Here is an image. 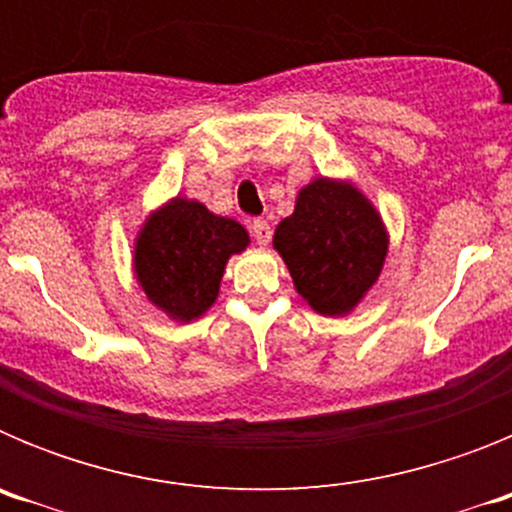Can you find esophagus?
<instances>
[{"instance_id":"1","label":"esophagus","mask_w":512,"mask_h":512,"mask_svg":"<svg viewBox=\"0 0 512 512\" xmlns=\"http://www.w3.org/2000/svg\"><path fill=\"white\" fill-rule=\"evenodd\" d=\"M251 235H253V241L259 243V246H266V243L271 241V228H269V223H266L264 217H256V220H253Z\"/></svg>"}]
</instances>
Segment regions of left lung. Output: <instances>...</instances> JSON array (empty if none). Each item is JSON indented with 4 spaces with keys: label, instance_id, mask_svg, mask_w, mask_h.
Masks as SVG:
<instances>
[{
    "label": "left lung",
    "instance_id": "8db88e82",
    "mask_svg": "<svg viewBox=\"0 0 512 512\" xmlns=\"http://www.w3.org/2000/svg\"><path fill=\"white\" fill-rule=\"evenodd\" d=\"M295 287L323 315H343L377 282L387 235L377 210L348 184L318 179L274 233Z\"/></svg>",
    "mask_w": 512,
    "mask_h": 512
}]
</instances>
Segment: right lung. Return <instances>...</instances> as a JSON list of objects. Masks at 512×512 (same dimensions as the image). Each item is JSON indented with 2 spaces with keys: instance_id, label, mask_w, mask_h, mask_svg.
Returning <instances> with one entry per match:
<instances>
[{
  "instance_id": "add662e5",
  "label": "right lung",
  "mask_w": 512,
  "mask_h": 512,
  "mask_svg": "<svg viewBox=\"0 0 512 512\" xmlns=\"http://www.w3.org/2000/svg\"><path fill=\"white\" fill-rule=\"evenodd\" d=\"M246 246L243 225L176 197L140 230L135 271L153 305L176 320H192L215 302L230 253Z\"/></svg>"
}]
</instances>
